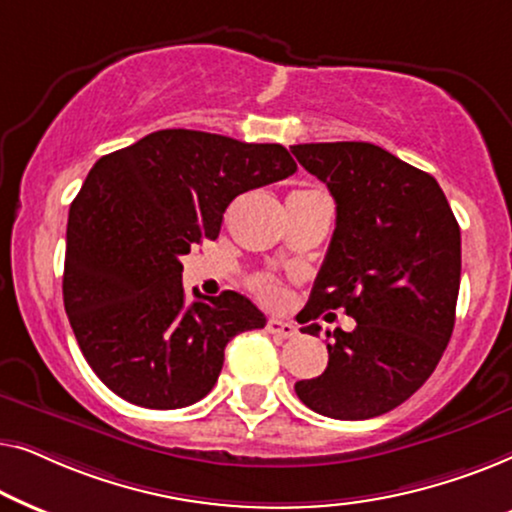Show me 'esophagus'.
I'll return each mask as SVG.
<instances>
[{
  "label": "esophagus",
  "instance_id": "1",
  "mask_svg": "<svg viewBox=\"0 0 512 512\" xmlns=\"http://www.w3.org/2000/svg\"><path fill=\"white\" fill-rule=\"evenodd\" d=\"M268 333H272V335H277V338H296V333H298V328L291 324V321H284V319H277V317H272V319H268Z\"/></svg>",
  "mask_w": 512,
  "mask_h": 512
}]
</instances>
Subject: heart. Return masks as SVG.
Segmentation results:
<instances>
[{"mask_svg": "<svg viewBox=\"0 0 512 512\" xmlns=\"http://www.w3.org/2000/svg\"><path fill=\"white\" fill-rule=\"evenodd\" d=\"M251 286H254V289H256L258 293H261L263 298H268V300L275 298V296H277V291H279V289H277V284L272 282L270 277H256V279H254V284H251Z\"/></svg>", "mask_w": 512, "mask_h": 512, "instance_id": "1", "label": "heart"}]
</instances>
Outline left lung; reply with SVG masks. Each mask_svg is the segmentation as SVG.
Returning <instances> with one entry per match:
<instances>
[{"mask_svg": "<svg viewBox=\"0 0 512 512\" xmlns=\"http://www.w3.org/2000/svg\"><path fill=\"white\" fill-rule=\"evenodd\" d=\"M291 153L335 200V230L307 321L338 307L356 319L352 333L335 328L326 370L296 382V394L324 417L384 415L429 380L452 338L459 223L431 174L380 146L296 144ZM319 331V324L303 328Z\"/></svg>", "mask_w": 512, "mask_h": 512, "instance_id": "obj_1", "label": "left lung"}]
</instances>
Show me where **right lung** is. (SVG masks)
<instances>
[{
    "instance_id": "add662e5",
    "label": "right lung",
    "mask_w": 512,
    "mask_h": 512,
    "mask_svg": "<svg viewBox=\"0 0 512 512\" xmlns=\"http://www.w3.org/2000/svg\"><path fill=\"white\" fill-rule=\"evenodd\" d=\"M282 144L158 130L102 156L69 207L62 298L83 356L128 403L177 410L219 380L223 349L265 317L235 291L186 303L181 256L216 240L237 195L291 177Z\"/></svg>"
}]
</instances>
